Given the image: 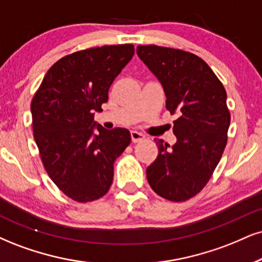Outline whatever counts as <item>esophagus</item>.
<instances>
[{"instance_id": "34e87169", "label": "esophagus", "mask_w": 262, "mask_h": 262, "mask_svg": "<svg viewBox=\"0 0 262 262\" xmlns=\"http://www.w3.org/2000/svg\"><path fill=\"white\" fill-rule=\"evenodd\" d=\"M131 140L134 143H137V142H141L144 140V135L138 131H131Z\"/></svg>"}]
</instances>
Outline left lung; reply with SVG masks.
I'll return each mask as SVG.
<instances>
[{
  "mask_svg": "<svg viewBox=\"0 0 262 262\" xmlns=\"http://www.w3.org/2000/svg\"><path fill=\"white\" fill-rule=\"evenodd\" d=\"M137 56L163 86L167 111L179 114L176 143L154 140L159 154L147 167L148 182L158 195L185 202L204 188L225 150L231 122L226 90L193 53L148 45L137 47Z\"/></svg>",
  "mask_w": 262,
  "mask_h": 262,
  "instance_id": "8db88e82",
  "label": "left lung"
}]
</instances>
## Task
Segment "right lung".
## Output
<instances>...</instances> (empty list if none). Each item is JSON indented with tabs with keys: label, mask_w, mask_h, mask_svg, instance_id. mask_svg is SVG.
<instances>
[{
	"label": "right lung",
	"mask_w": 262,
	"mask_h": 262,
	"mask_svg": "<svg viewBox=\"0 0 262 262\" xmlns=\"http://www.w3.org/2000/svg\"><path fill=\"white\" fill-rule=\"evenodd\" d=\"M134 53V45H113L63 57L32 98V130L45 169L64 194L79 203L108 192L116 158L131 142L127 128L106 130L93 118Z\"/></svg>",
	"instance_id": "obj_1"
}]
</instances>
